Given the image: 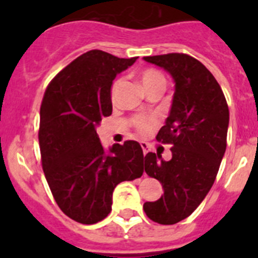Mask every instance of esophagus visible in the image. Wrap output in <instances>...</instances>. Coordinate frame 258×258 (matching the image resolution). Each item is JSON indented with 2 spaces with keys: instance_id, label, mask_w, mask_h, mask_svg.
Masks as SVG:
<instances>
[{
  "instance_id": "esophagus-1",
  "label": "esophagus",
  "mask_w": 258,
  "mask_h": 258,
  "mask_svg": "<svg viewBox=\"0 0 258 258\" xmlns=\"http://www.w3.org/2000/svg\"><path fill=\"white\" fill-rule=\"evenodd\" d=\"M141 147H142V150H143V154H147V151H149V145H147V143L146 142H141Z\"/></svg>"
}]
</instances>
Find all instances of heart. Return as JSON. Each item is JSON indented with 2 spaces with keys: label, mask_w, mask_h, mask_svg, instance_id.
I'll list each match as a JSON object with an SVG mask.
<instances>
[{
  "label": "heart",
  "mask_w": 258,
  "mask_h": 258,
  "mask_svg": "<svg viewBox=\"0 0 258 258\" xmlns=\"http://www.w3.org/2000/svg\"><path fill=\"white\" fill-rule=\"evenodd\" d=\"M141 81H142L143 88L146 86L152 85V84L156 83H165V79H164L163 75L156 70H146L143 71L142 75H141ZM118 85V81H116L112 86V92H115L116 88ZM155 125V120L154 118H149V117H138L136 120V127L141 133H147L149 131H151L152 127Z\"/></svg>",
  "instance_id": "b5f03b06"
}]
</instances>
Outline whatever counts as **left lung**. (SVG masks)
I'll return each instance as SVG.
<instances>
[{
  "instance_id": "left-lung-1",
  "label": "left lung",
  "mask_w": 258,
  "mask_h": 258,
  "mask_svg": "<svg viewBox=\"0 0 258 258\" xmlns=\"http://www.w3.org/2000/svg\"><path fill=\"white\" fill-rule=\"evenodd\" d=\"M165 70L174 81V95L165 125L156 136L172 143V159L145 156V172L160 182L164 194L143 204L150 220L174 225L188 217L213 186L226 151L229 107L217 80L199 60L172 52L145 56Z\"/></svg>"
}]
</instances>
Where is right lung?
Wrapping results in <instances>:
<instances>
[{"instance_id": "right-lung-1", "label": "right lung", "mask_w": 258, "mask_h": 258, "mask_svg": "<svg viewBox=\"0 0 258 258\" xmlns=\"http://www.w3.org/2000/svg\"><path fill=\"white\" fill-rule=\"evenodd\" d=\"M137 58L90 50L61 70L45 92L38 132L42 169L59 208L76 222L106 218L116 186L145 170L140 143H115L106 151L97 134L102 118L112 113V81Z\"/></svg>"}]
</instances>
